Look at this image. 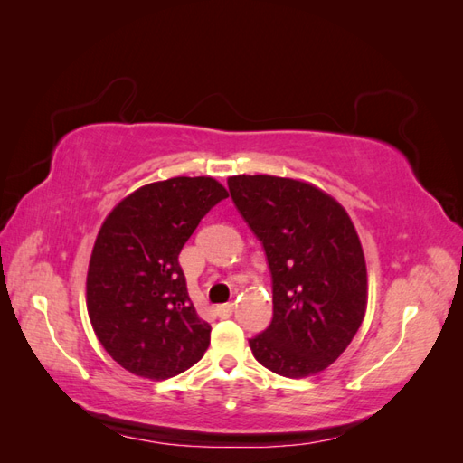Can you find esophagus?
Here are the masks:
<instances>
[{
  "instance_id": "esophagus-1",
  "label": "esophagus",
  "mask_w": 463,
  "mask_h": 463,
  "mask_svg": "<svg viewBox=\"0 0 463 463\" xmlns=\"http://www.w3.org/2000/svg\"><path fill=\"white\" fill-rule=\"evenodd\" d=\"M233 309H235V305H233V303H223V305H218L216 313H218V317H220V318H228V317H232V315H233Z\"/></svg>"
}]
</instances>
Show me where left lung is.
Segmentation results:
<instances>
[{
  "label": "left lung",
  "instance_id": "left-lung-1",
  "mask_svg": "<svg viewBox=\"0 0 463 463\" xmlns=\"http://www.w3.org/2000/svg\"><path fill=\"white\" fill-rule=\"evenodd\" d=\"M228 187L272 276V322L249 340L255 359L289 378L325 371L367 309V266L352 220L305 181L235 175Z\"/></svg>",
  "mask_w": 463,
  "mask_h": 463
}]
</instances>
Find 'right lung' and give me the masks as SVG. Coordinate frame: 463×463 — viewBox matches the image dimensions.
<instances>
[{"mask_svg":"<svg viewBox=\"0 0 463 463\" xmlns=\"http://www.w3.org/2000/svg\"><path fill=\"white\" fill-rule=\"evenodd\" d=\"M228 191L213 177L145 185L111 210L96 237L87 309L98 340L129 373L164 381L201 361L210 325L199 318L179 253Z\"/></svg>","mask_w":463,"mask_h":463,"instance_id":"right-lung-1","label":"right lung"}]
</instances>
